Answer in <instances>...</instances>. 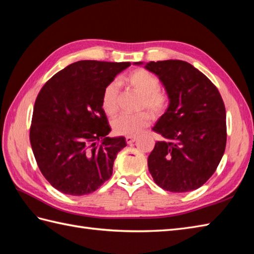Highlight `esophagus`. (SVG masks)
I'll list each match as a JSON object with an SVG mask.
<instances>
[{"label":"esophagus","instance_id":"esophagus-1","mask_svg":"<svg viewBox=\"0 0 254 254\" xmlns=\"http://www.w3.org/2000/svg\"><path fill=\"white\" fill-rule=\"evenodd\" d=\"M126 141L127 144H132L136 141V137L135 136H127L126 137Z\"/></svg>","mask_w":254,"mask_h":254}]
</instances>
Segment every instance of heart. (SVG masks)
Listing matches in <instances>:
<instances>
[{"mask_svg":"<svg viewBox=\"0 0 254 254\" xmlns=\"http://www.w3.org/2000/svg\"><path fill=\"white\" fill-rule=\"evenodd\" d=\"M126 83L141 95L138 109H147L155 118L163 116L168 109L169 97L160 90L159 79L144 68H138L126 77ZM120 89L117 82L108 84L101 96V108L107 116L113 117L119 111ZM150 124V116L146 111L137 115H122L112 121V130L117 135L135 136Z\"/></svg>","mask_w":254,"mask_h":254,"instance_id":"1","label":"heart"}]
</instances>
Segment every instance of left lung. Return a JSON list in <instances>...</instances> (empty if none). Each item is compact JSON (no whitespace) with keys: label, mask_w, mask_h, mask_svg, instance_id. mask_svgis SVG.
I'll list each match as a JSON object with an SVG mask.
<instances>
[{"label":"left lung","mask_w":254,"mask_h":254,"mask_svg":"<svg viewBox=\"0 0 254 254\" xmlns=\"http://www.w3.org/2000/svg\"><path fill=\"white\" fill-rule=\"evenodd\" d=\"M145 68L157 75L169 97L168 109L153 127L164 138L148 156V170L166 191L196 190L212 177L225 152L227 128L222 96L188 62H149Z\"/></svg>","instance_id":"8db88e82"}]
</instances>
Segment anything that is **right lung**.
I'll use <instances>...</instances> for the list:
<instances>
[{
    "label": "right lung",
    "instance_id": "obj_1",
    "mask_svg": "<svg viewBox=\"0 0 254 254\" xmlns=\"http://www.w3.org/2000/svg\"><path fill=\"white\" fill-rule=\"evenodd\" d=\"M130 62L84 60L48 80L34 107L30 144L41 174L68 195L96 191L112 176L117 154L127 146L111 131L101 108L106 86Z\"/></svg>",
    "mask_w": 254,
    "mask_h": 254
}]
</instances>
